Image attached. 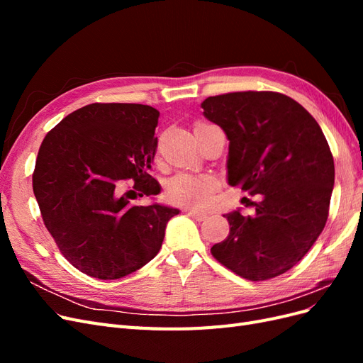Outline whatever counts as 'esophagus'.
<instances>
[{"label":"esophagus","mask_w":363,"mask_h":363,"mask_svg":"<svg viewBox=\"0 0 363 363\" xmlns=\"http://www.w3.org/2000/svg\"><path fill=\"white\" fill-rule=\"evenodd\" d=\"M186 212H188L194 219H196V221H204V219L207 218V213L199 212V211H192V208H189V211H186Z\"/></svg>","instance_id":"34e87169"}]
</instances>
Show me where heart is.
Returning <instances> with one entry per match:
<instances>
[{"mask_svg":"<svg viewBox=\"0 0 363 363\" xmlns=\"http://www.w3.org/2000/svg\"><path fill=\"white\" fill-rule=\"evenodd\" d=\"M216 189L218 180L211 174H177L168 182L167 199L188 207H207Z\"/></svg>","mask_w":363,"mask_h":363,"instance_id":"b5f03b06","label":"heart"}]
</instances>
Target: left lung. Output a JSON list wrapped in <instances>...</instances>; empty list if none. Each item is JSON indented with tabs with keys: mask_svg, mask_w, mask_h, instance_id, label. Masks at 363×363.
Returning a JSON list of instances; mask_svg holds the SVG:
<instances>
[{
	"mask_svg": "<svg viewBox=\"0 0 363 363\" xmlns=\"http://www.w3.org/2000/svg\"><path fill=\"white\" fill-rule=\"evenodd\" d=\"M201 107L230 140L228 184L262 195L255 215H224L230 233L212 255L247 280L277 277L306 256L327 221L335 163L323 130L279 92L208 96Z\"/></svg>",
	"mask_w": 363,
	"mask_h": 363,
	"instance_id": "obj_1",
	"label": "left lung"
}]
</instances>
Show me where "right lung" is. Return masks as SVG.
Segmentation results:
<instances>
[{
  "mask_svg": "<svg viewBox=\"0 0 363 363\" xmlns=\"http://www.w3.org/2000/svg\"><path fill=\"white\" fill-rule=\"evenodd\" d=\"M159 115L144 104L94 103L63 118L42 140L33 192L60 252L87 276L115 280L144 267L180 212L133 203L160 192L148 174Z\"/></svg>",
  "mask_w": 363,
  "mask_h": 363,
  "instance_id": "right-lung-1",
  "label": "right lung"
}]
</instances>
